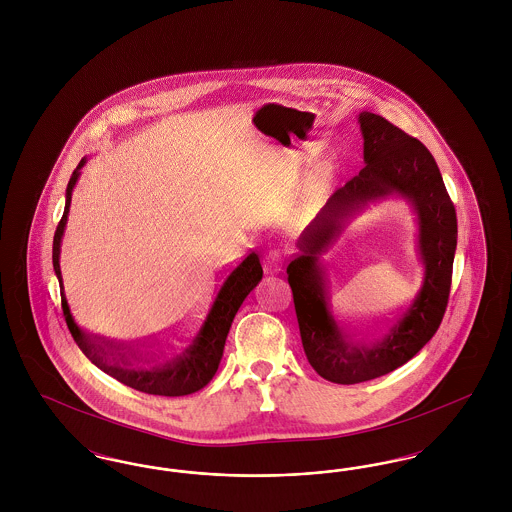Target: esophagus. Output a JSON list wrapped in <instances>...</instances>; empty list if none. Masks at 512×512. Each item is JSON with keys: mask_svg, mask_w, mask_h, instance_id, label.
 <instances>
[{"mask_svg": "<svg viewBox=\"0 0 512 512\" xmlns=\"http://www.w3.org/2000/svg\"><path fill=\"white\" fill-rule=\"evenodd\" d=\"M280 268H282V257H280V253H278L276 249L268 251L267 257H265V270H267L268 274H274V272H278Z\"/></svg>", "mask_w": 512, "mask_h": 512, "instance_id": "esophagus-1", "label": "esophagus"}]
</instances>
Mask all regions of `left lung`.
Listing matches in <instances>:
<instances>
[{"label":"left lung","instance_id":"left-lung-1","mask_svg":"<svg viewBox=\"0 0 512 512\" xmlns=\"http://www.w3.org/2000/svg\"><path fill=\"white\" fill-rule=\"evenodd\" d=\"M365 167L336 190L297 240L286 268L305 355L324 380L361 384L405 365L438 332L457 249V213L436 159L416 138L380 115L359 113ZM397 194L414 209L417 250L425 267L414 303L374 335H353L335 318L319 257L346 222L370 202Z\"/></svg>","mask_w":512,"mask_h":512}]
</instances>
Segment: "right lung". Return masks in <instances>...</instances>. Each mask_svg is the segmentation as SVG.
Listing matches in <instances>:
<instances>
[{"mask_svg":"<svg viewBox=\"0 0 512 512\" xmlns=\"http://www.w3.org/2000/svg\"><path fill=\"white\" fill-rule=\"evenodd\" d=\"M86 161L88 159L84 157L78 163L69 180L65 195V211L53 236V270L57 274L61 288L63 315L74 341L99 370L113 376L128 388L165 397L190 395L205 388L219 370L232 320L242 307L245 297L263 278L259 255L249 253L244 261L220 282L219 290L209 301L205 313L199 315L192 330H188V334H174L163 340L140 343H117L107 338L86 334L74 322L59 267L61 244L67 228L74 186Z\"/></svg>","mask_w":512,"mask_h":512,"instance_id":"right-lung-1","label":"right lung"}]
</instances>
